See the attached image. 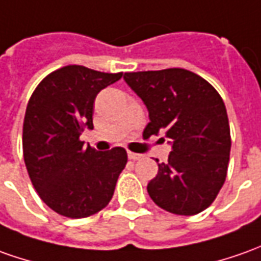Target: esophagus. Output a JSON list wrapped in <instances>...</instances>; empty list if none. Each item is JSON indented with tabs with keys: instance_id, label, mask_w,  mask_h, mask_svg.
I'll list each match as a JSON object with an SVG mask.
<instances>
[{
	"instance_id": "esophagus-1",
	"label": "esophagus",
	"mask_w": 261,
	"mask_h": 261,
	"mask_svg": "<svg viewBox=\"0 0 261 261\" xmlns=\"http://www.w3.org/2000/svg\"><path fill=\"white\" fill-rule=\"evenodd\" d=\"M143 155L141 154H137V153H131V151H128V159L130 160H140Z\"/></svg>"
}]
</instances>
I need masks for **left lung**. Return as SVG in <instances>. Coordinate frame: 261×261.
Returning a JSON list of instances; mask_svg holds the SVG:
<instances>
[{
	"label": "left lung",
	"instance_id": "left-lung-1",
	"mask_svg": "<svg viewBox=\"0 0 261 261\" xmlns=\"http://www.w3.org/2000/svg\"><path fill=\"white\" fill-rule=\"evenodd\" d=\"M124 81L148 110L144 137L164 134L171 145L168 161L147 186L150 197L173 214L201 213L227 175L231 138L220 94L182 68L125 72Z\"/></svg>",
	"mask_w": 261,
	"mask_h": 261
}]
</instances>
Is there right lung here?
<instances>
[{"label":"right lung","instance_id":"right-lung-1","mask_svg":"<svg viewBox=\"0 0 261 261\" xmlns=\"http://www.w3.org/2000/svg\"><path fill=\"white\" fill-rule=\"evenodd\" d=\"M121 77L67 65L42 80L28 101L22 127L27 171L42 201L64 217L102 210L127 164L121 147L100 153L80 140L86 127L93 128L97 94Z\"/></svg>","mask_w":261,"mask_h":261}]
</instances>
